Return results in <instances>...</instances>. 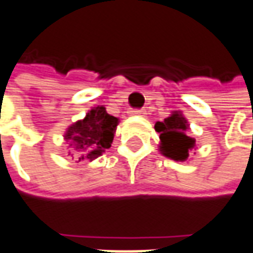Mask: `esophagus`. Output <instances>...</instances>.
<instances>
[{
  "instance_id": "esophagus-1",
  "label": "esophagus",
  "mask_w": 253,
  "mask_h": 253,
  "mask_svg": "<svg viewBox=\"0 0 253 253\" xmlns=\"http://www.w3.org/2000/svg\"><path fill=\"white\" fill-rule=\"evenodd\" d=\"M130 113H132V114H133V116H146V114H147V113H146V110L144 109H136V110H132V111H130Z\"/></svg>"
}]
</instances>
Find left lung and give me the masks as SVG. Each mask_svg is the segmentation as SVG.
Instances as JSON below:
<instances>
[{
    "mask_svg": "<svg viewBox=\"0 0 253 253\" xmlns=\"http://www.w3.org/2000/svg\"><path fill=\"white\" fill-rule=\"evenodd\" d=\"M160 133V151L175 161H186L189 153L196 149V139L187 136L189 123L180 111H173L164 121L154 125Z\"/></svg>",
    "mask_w": 253,
    "mask_h": 253,
    "instance_id": "obj_1",
    "label": "left lung"
}]
</instances>
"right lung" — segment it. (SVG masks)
I'll return each instance as SVG.
<instances>
[{
  "instance_id": "1",
  "label": "right lung",
  "mask_w": 253,
  "mask_h": 253,
  "mask_svg": "<svg viewBox=\"0 0 253 253\" xmlns=\"http://www.w3.org/2000/svg\"><path fill=\"white\" fill-rule=\"evenodd\" d=\"M118 118L110 116L106 107L90 109L84 120L70 125L64 139L78 161H93L111 147Z\"/></svg>"
}]
</instances>
